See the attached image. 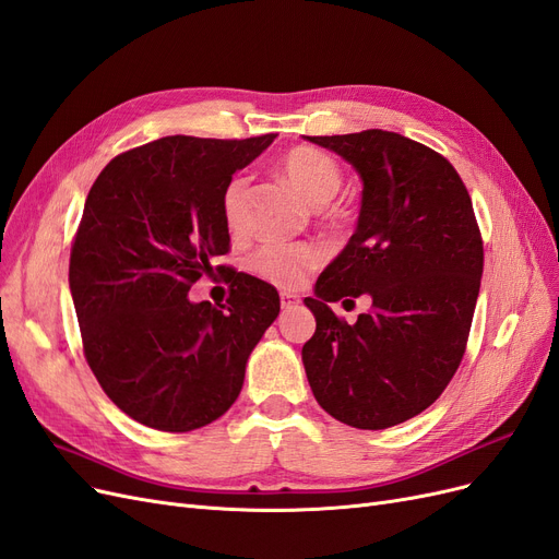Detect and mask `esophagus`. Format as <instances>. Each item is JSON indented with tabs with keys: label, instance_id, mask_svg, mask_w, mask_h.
Here are the masks:
<instances>
[{
	"label": "esophagus",
	"instance_id": "obj_1",
	"mask_svg": "<svg viewBox=\"0 0 559 559\" xmlns=\"http://www.w3.org/2000/svg\"><path fill=\"white\" fill-rule=\"evenodd\" d=\"M282 310H288V307H294L298 300H296V296H288V294H282Z\"/></svg>",
	"mask_w": 559,
	"mask_h": 559
}]
</instances>
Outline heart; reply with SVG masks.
Instances as JSON below:
<instances>
[{
	"instance_id": "obj_1",
	"label": "heart",
	"mask_w": 559,
	"mask_h": 559,
	"mask_svg": "<svg viewBox=\"0 0 559 559\" xmlns=\"http://www.w3.org/2000/svg\"><path fill=\"white\" fill-rule=\"evenodd\" d=\"M284 178L292 182L298 194L314 207L331 203L342 187L340 164L317 147H294L282 159ZM249 180L242 173L230 178L222 191V217L230 234H240L245 226V205H247ZM323 249L312 242L300 245H263L249 259V267L275 284L284 292H296L305 284L307 275L321 265Z\"/></svg>"
}]
</instances>
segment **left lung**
I'll use <instances>...</instances> for the list:
<instances>
[{
  "label": "left lung",
  "mask_w": 559,
  "mask_h": 559,
  "mask_svg": "<svg viewBox=\"0 0 559 559\" xmlns=\"http://www.w3.org/2000/svg\"><path fill=\"white\" fill-rule=\"evenodd\" d=\"M305 139L362 180L356 234L305 298L317 319L305 374L333 418L393 428L428 409L463 360L484 275L472 199L439 152L395 131ZM362 293L373 310L352 326L328 307Z\"/></svg>",
  "instance_id": "8db88e82"
}]
</instances>
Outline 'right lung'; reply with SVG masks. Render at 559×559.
Here are the masks:
<instances>
[{"instance_id": "obj_1", "label": "right lung", "mask_w": 559, "mask_h": 559, "mask_svg": "<svg viewBox=\"0 0 559 559\" xmlns=\"http://www.w3.org/2000/svg\"><path fill=\"white\" fill-rule=\"evenodd\" d=\"M273 141L166 136L122 152L90 189L69 261L83 349L104 393L147 428L189 432L226 414L280 314L275 286L245 273L228 305L187 296L228 252L226 182Z\"/></svg>"}]
</instances>
